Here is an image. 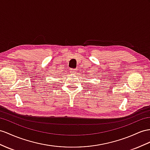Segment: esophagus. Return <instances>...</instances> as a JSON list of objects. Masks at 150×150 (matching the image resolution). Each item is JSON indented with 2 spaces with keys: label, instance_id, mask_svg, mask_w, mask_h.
Wrapping results in <instances>:
<instances>
[{
  "label": "esophagus",
  "instance_id": "obj_1",
  "mask_svg": "<svg viewBox=\"0 0 150 150\" xmlns=\"http://www.w3.org/2000/svg\"><path fill=\"white\" fill-rule=\"evenodd\" d=\"M70 73L71 74H75V73H76V71H75V70H74V69H71V70H70Z\"/></svg>",
  "mask_w": 150,
  "mask_h": 150
}]
</instances>
